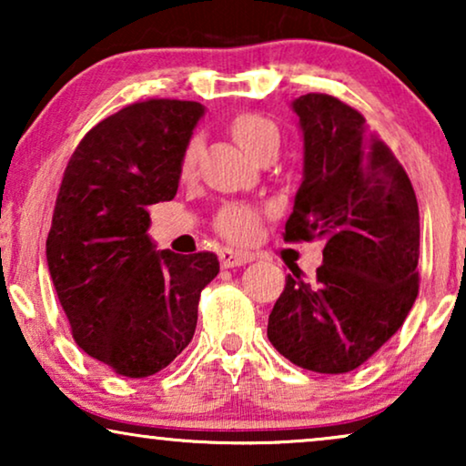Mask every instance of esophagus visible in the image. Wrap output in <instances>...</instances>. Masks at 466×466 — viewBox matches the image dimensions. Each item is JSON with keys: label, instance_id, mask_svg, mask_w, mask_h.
Returning a JSON list of instances; mask_svg holds the SVG:
<instances>
[{"label": "esophagus", "instance_id": "34e87169", "mask_svg": "<svg viewBox=\"0 0 466 466\" xmlns=\"http://www.w3.org/2000/svg\"><path fill=\"white\" fill-rule=\"evenodd\" d=\"M218 258H220V265L225 267V269H231V267H241V265H246V263H250V260H254L252 254L231 250V248H222Z\"/></svg>", "mask_w": 466, "mask_h": 466}]
</instances>
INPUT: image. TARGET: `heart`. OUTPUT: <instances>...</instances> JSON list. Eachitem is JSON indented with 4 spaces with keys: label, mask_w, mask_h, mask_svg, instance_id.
Listing matches in <instances>:
<instances>
[{
    "label": "heart",
    "mask_w": 466,
    "mask_h": 466,
    "mask_svg": "<svg viewBox=\"0 0 466 466\" xmlns=\"http://www.w3.org/2000/svg\"><path fill=\"white\" fill-rule=\"evenodd\" d=\"M231 133L233 137L238 139L241 148L252 157H260L265 150L278 148L279 146L278 125L267 116H260V114H254V112L238 114V116L231 120ZM197 150H199V139L195 137L190 139L187 148L182 152V161H180L182 176H188L190 171H193L195 161H197ZM258 228H260V216L257 209L239 206V203L222 208L220 214L216 216V231H218L225 239L238 241V244L252 241L258 235Z\"/></svg>",
    "instance_id": "heart-1"
}]
</instances>
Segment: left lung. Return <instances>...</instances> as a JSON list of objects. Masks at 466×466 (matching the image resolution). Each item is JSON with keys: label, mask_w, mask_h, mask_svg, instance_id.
Here are the masks:
<instances>
[{"label": "left lung", "mask_w": 466, "mask_h": 466, "mask_svg": "<svg viewBox=\"0 0 466 466\" xmlns=\"http://www.w3.org/2000/svg\"><path fill=\"white\" fill-rule=\"evenodd\" d=\"M303 133V180L286 241L322 239L308 282L286 278L267 337L279 354L316 373H348L400 329L418 297L420 214L392 150L360 112L337 97L292 101Z\"/></svg>", "instance_id": "8db88e82"}]
</instances>
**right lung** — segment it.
<instances>
[{
	"label": "right lung",
	"instance_id": "obj_1",
	"mask_svg": "<svg viewBox=\"0 0 466 466\" xmlns=\"http://www.w3.org/2000/svg\"><path fill=\"white\" fill-rule=\"evenodd\" d=\"M206 107L148 99L95 125L69 158L46 263L72 335L125 378H148L188 346L214 252L157 250L148 206L176 197L182 152Z\"/></svg>",
	"mask_w": 466,
	"mask_h": 466
}]
</instances>
